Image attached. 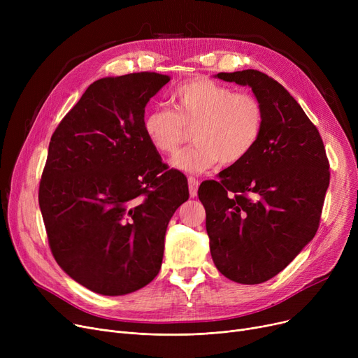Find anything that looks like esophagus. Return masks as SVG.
Masks as SVG:
<instances>
[{
    "label": "esophagus",
    "mask_w": 358,
    "mask_h": 358,
    "mask_svg": "<svg viewBox=\"0 0 358 358\" xmlns=\"http://www.w3.org/2000/svg\"><path fill=\"white\" fill-rule=\"evenodd\" d=\"M189 192H190V197H196L197 196V190H199V180L194 177H189Z\"/></svg>",
    "instance_id": "obj_1"
}]
</instances>
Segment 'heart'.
Returning a JSON list of instances; mask_svg holds the SVG:
<instances>
[{
	"label": "heart",
	"instance_id": "b5f03b06",
	"mask_svg": "<svg viewBox=\"0 0 358 358\" xmlns=\"http://www.w3.org/2000/svg\"><path fill=\"white\" fill-rule=\"evenodd\" d=\"M176 111L154 107L146 111L143 130L158 152L174 155L193 129L194 146L180 152L173 166L199 174L217 162L224 166L245 159L264 129V108L248 92H235L209 78H193L171 94Z\"/></svg>",
	"mask_w": 358,
	"mask_h": 358
}]
</instances>
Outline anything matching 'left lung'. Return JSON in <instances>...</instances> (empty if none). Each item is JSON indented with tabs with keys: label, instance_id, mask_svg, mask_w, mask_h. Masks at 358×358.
I'll list each match as a JSON object with an SVG mask.
<instances>
[{
	"label": "left lung",
	"instance_id": "1",
	"mask_svg": "<svg viewBox=\"0 0 358 358\" xmlns=\"http://www.w3.org/2000/svg\"><path fill=\"white\" fill-rule=\"evenodd\" d=\"M251 87L264 108L252 152L199 187L216 268L241 285L285 270L313 239L329 185V162L316 126L289 91L255 69L219 72Z\"/></svg>",
	"mask_w": 358,
	"mask_h": 358
}]
</instances>
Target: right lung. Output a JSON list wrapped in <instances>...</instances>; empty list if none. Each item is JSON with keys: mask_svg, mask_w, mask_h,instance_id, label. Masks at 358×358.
I'll return each instance as SVG.
<instances>
[{"mask_svg": "<svg viewBox=\"0 0 358 358\" xmlns=\"http://www.w3.org/2000/svg\"><path fill=\"white\" fill-rule=\"evenodd\" d=\"M168 75L92 83L56 127L39 187L50 251L77 283L104 296L136 292L159 273L169 219L189 200L143 130Z\"/></svg>", "mask_w": 358, "mask_h": 358, "instance_id": "1", "label": "right lung"}]
</instances>
